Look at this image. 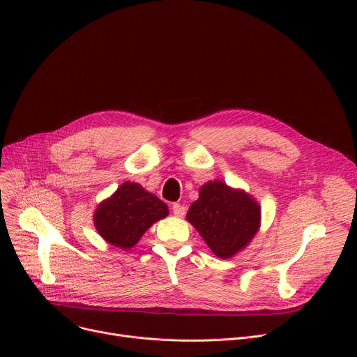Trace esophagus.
<instances>
[{"label": "esophagus", "instance_id": "34e87169", "mask_svg": "<svg viewBox=\"0 0 357 357\" xmlns=\"http://www.w3.org/2000/svg\"><path fill=\"white\" fill-rule=\"evenodd\" d=\"M172 213H174L176 217H183L185 213H186V208L183 207V205L175 202V204L172 205Z\"/></svg>", "mask_w": 357, "mask_h": 357}]
</instances>
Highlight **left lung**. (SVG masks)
<instances>
[{
  "mask_svg": "<svg viewBox=\"0 0 357 357\" xmlns=\"http://www.w3.org/2000/svg\"><path fill=\"white\" fill-rule=\"evenodd\" d=\"M186 220L215 256L230 259L257 233L260 207L245 191L210 181L199 188V198L191 204Z\"/></svg>",
  "mask_w": 357,
  "mask_h": 357,
  "instance_id": "1",
  "label": "left lung"
}]
</instances>
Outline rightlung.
<instances>
[{
    "instance_id": "obj_1",
    "label": "right lung",
    "mask_w": 357,
    "mask_h": 357,
    "mask_svg": "<svg viewBox=\"0 0 357 357\" xmlns=\"http://www.w3.org/2000/svg\"><path fill=\"white\" fill-rule=\"evenodd\" d=\"M169 214L167 205L136 182H124L93 214L98 234L124 250L133 248L153 222Z\"/></svg>"
}]
</instances>
